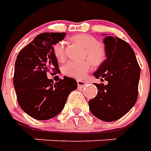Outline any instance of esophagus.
<instances>
[{
	"mask_svg": "<svg viewBox=\"0 0 151 151\" xmlns=\"http://www.w3.org/2000/svg\"><path fill=\"white\" fill-rule=\"evenodd\" d=\"M77 83H78V86L79 87H83V86H85L87 84V82H86V81H82V80H78Z\"/></svg>",
	"mask_w": 151,
	"mask_h": 151,
	"instance_id": "esophagus-1",
	"label": "esophagus"
}]
</instances>
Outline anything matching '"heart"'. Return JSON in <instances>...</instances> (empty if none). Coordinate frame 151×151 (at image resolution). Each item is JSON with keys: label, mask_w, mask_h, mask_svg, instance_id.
Returning <instances> with one entry per match:
<instances>
[{"label": "heart", "mask_w": 151, "mask_h": 151, "mask_svg": "<svg viewBox=\"0 0 151 151\" xmlns=\"http://www.w3.org/2000/svg\"><path fill=\"white\" fill-rule=\"evenodd\" d=\"M73 40L80 43L86 48V54L95 65H99L105 58V50L98 44V40L91 35H78L73 37ZM54 53L57 59L62 61L65 57V47L63 42H59L54 46ZM92 67L91 60H70L63 68V72L69 77L75 78H84L88 70Z\"/></svg>", "instance_id": "b5f03b06"}]
</instances>
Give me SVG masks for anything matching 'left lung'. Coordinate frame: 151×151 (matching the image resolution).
<instances>
[{
  "mask_svg": "<svg viewBox=\"0 0 151 151\" xmlns=\"http://www.w3.org/2000/svg\"><path fill=\"white\" fill-rule=\"evenodd\" d=\"M104 39L106 60L93 75L107 84H96L98 94L89 101L90 111L104 121H115L133 108L137 99L140 67L129 44L118 37Z\"/></svg>",
  "mask_w": 151,
  "mask_h": 151,
  "instance_id": "left-lung-1",
  "label": "left lung"
}]
</instances>
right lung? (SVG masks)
<instances>
[{
  "instance_id": "1",
  "label": "right lung",
  "mask_w": 151,
  "mask_h": 151,
  "mask_svg": "<svg viewBox=\"0 0 151 151\" xmlns=\"http://www.w3.org/2000/svg\"><path fill=\"white\" fill-rule=\"evenodd\" d=\"M65 33L40 34L18 53L15 61L14 86L18 104L36 120L53 118L62 111L69 93L78 87L75 79L64 77L56 83L47 73L59 71L53 46Z\"/></svg>"
}]
</instances>
